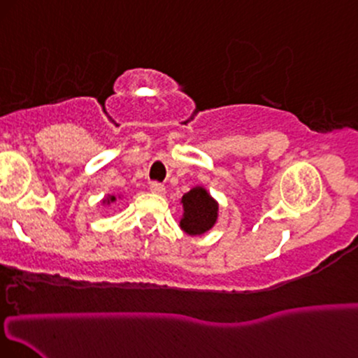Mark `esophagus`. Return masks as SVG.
Instances as JSON below:
<instances>
[{
  "label": "esophagus",
  "instance_id": "esophagus-1",
  "mask_svg": "<svg viewBox=\"0 0 358 358\" xmlns=\"http://www.w3.org/2000/svg\"><path fill=\"white\" fill-rule=\"evenodd\" d=\"M149 189H151L152 194H157V196H162V194L166 192V187L159 182H152L151 186H149Z\"/></svg>",
  "mask_w": 358,
  "mask_h": 358
}]
</instances>
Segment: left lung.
Returning <instances> with one entry per match:
<instances>
[{"mask_svg":"<svg viewBox=\"0 0 358 358\" xmlns=\"http://www.w3.org/2000/svg\"><path fill=\"white\" fill-rule=\"evenodd\" d=\"M182 214L179 227L187 236H202L209 232L219 219V202L204 186H194L180 197Z\"/></svg>","mask_w":358,"mask_h":358,"instance_id":"obj_1","label":"left lung"}]
</instances>
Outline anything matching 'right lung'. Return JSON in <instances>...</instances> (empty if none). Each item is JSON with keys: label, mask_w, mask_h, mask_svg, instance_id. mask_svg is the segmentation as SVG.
<instances>
[{"label": "right lung", "mask_w": 358, "mask_h": 358, "mask_svg": "<svg viewBox=\"0 0 358 358\" xmlns=\"http://www.w3.org/2000/svg\"><path fill=\"white\" fill-rule=\"evenodd\" d=\"M119 199H122V194H106L101 202H103V206H111Z\"/></svg>", "instance_id": "obj_1"}]
</instances>
